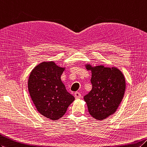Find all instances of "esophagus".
I'll list each match as a JSON object with an SVG mask.
<instances>
[{
    "mask_svg": "<svg viewBox=\"0 0 147 147\" xmlns=\"http://www.w3.org/2000/svg\"><path fill=\"white\" fill-rule=\"evenodd\" d=\"M74 97L76 99H80L81 97V94L79 92H76V93H74Z\"/></svg>",
    "mask_w": 147,
    "mask_h": 147,
    "instance_id": "1",
    "label": "esophagus"
}]
</instances>
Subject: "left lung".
<instances>
[{"mask_svg":"<svg viewBox=\"0 0 147 147\" xmlns=\"http://www.w3.org/2000/svg\"><path fill=\"white\" fill-rule=\"evenodd\" d=\"M91 71L92 89L84 100L90 115L96 120H104L113 115L124 97L126 82L124 74L115 66L84 64Z\"/></svg>","mask_w":147,"mask_h":147,"instance_id":"obj_1","label":"left lung"}]
</instances>
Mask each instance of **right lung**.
<instances>
[{
  "instance_id": "obj_1",
  "label": "right lung",
  "mask_w": 147,
  "mask_h": 147,
  "mask_svg": "<svg viewBox=\"0 0 147 147\" xmlns=\"http://www.w3.org/2000/svg\"><path fill=\"white\" fill-rule=\"evenodd\" d=\"M65 69L53 61H43L34 67L29 77L28 90L37 110L51 120L63 117L74 100L61 80Z\"/></svg>"
}]
</instances>
